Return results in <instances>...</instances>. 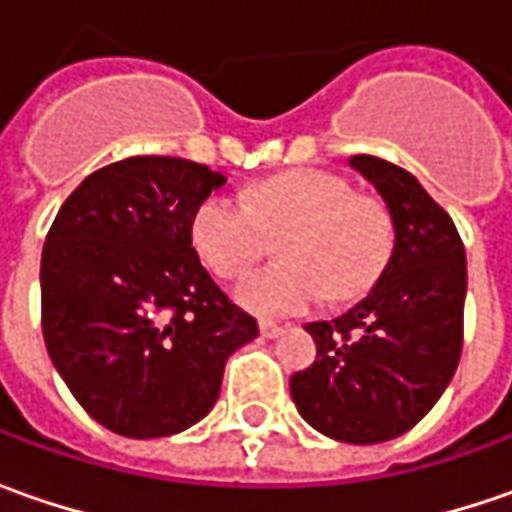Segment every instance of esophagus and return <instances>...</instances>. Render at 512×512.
I'll list each match as a JSON object with an SVG mask.
<instances>
[{"label": "esophagus", "mask_w": 512, "mask_h": 512, "mask_svg": "<svg viewBox=\"0 0 512 512\" xmlns=\"http://www.w3.org/2000/svg\"><path fill=\"white\" fill-rule=\"evenodd\" d=\"M259 330H262V336H265V339H276V336H282V327L276 325V322H267V319L259 322Z\"/></svg>", "instance_id": "1"}]
</instances>
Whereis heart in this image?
<instances>
[{
	"label": "heart",
	"mask_w": 512,
	"mask_h": 512,
	"mask_svg": "<svg viewBox=\"0 0 512 512\" xmlns=\"http://www.w3.org/2000/svg\"><path fill=\"white\" fill-rule=\"evenodd\" d=\"M276 242L279 265L250 273L236 302L259 316L299 313L313 302H342L376 282L393 247L382 202L350 193L327 170L296 168L256 182L245 202L213 193L190 216V245L219 279H236L262 256V230Z\"/></svg>",
	"instance_id": "1"
}]
</instances>
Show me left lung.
Here are the masks:
<instances>
[{"mask_svg": "<svg viewBox=\"0 0 512 512\" xmlns=\"http://www.w3.org/2000/svg\"><path fill=\"white\" fill-rule=\"evenodd\" d=\"M393 222L376 285L330 322H307L316 362L290 396L313 430L347 444L390 442L442 399L462 356L467 259L459 230L419 179L376 156H353Z\"/></svg>", "mask_w": 512, "mask_h": 512, "instance_id": "1", "label": "left lung"}]
</instances>
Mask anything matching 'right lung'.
Wrapping results in <instances>:
<instances>
[{"instance_id":"1","label":"right lung","mask_w":512,"mask_h":512,"mask_svg":"<svg viewBox=\"0 0 512 512\" xmlns=\"http://www.w3.org/2000/svg\"><path fill=\"white\" fill-rule=\"evenodd\" d=\"M227 179L176 156H130L90 173L42 250V333L76 402L128 439L202 422L225 362L259 325L210 279L190 216Z\"/></svg>"}]
</instances>
